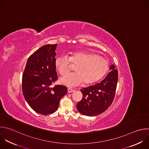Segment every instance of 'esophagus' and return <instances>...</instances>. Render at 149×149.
Wrapping results in <instances>:
<instances>
[{
  "label": "esophagus",
  "mask_w": 149,
  "mask_h": 149,
  "mask_svg": "<svg viewBox=\"0 0 149 149\" xmlns=\"http://www.w3.org/2000/svg\"><path fill=\"white\" fill-rule=\"evenodd\" d=\"M74 90H73L72 89H71V88H68V93H71V92H74Z\"/></svg>",
  "instance_id": "esophagus-1"
}]
</instances>
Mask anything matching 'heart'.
Returning <instances> with one entry per match:
<instances>
[{"instance_id":"heart-1","label":"heart","mask_w":149,"mask_h":149,"mask_svg":"<svg viewBox=\"0 0 149 149\" xmlns=\"http://www.w3.org/2000/svg\"><path fill=\"white\" fill-rule=\"evenodd\" d=\"M71 63L77 65L76 72L68 74L60 79V82L68 86L93 83L106 74L108 69L107 61L93 53L79 51L74 52L70 57L61 55L56 58V67L58 72L64 75L71 70Z\"/></svg>"}]
</instances>
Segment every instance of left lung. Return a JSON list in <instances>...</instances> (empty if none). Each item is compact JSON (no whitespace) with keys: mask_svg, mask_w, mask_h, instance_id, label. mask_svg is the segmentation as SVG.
<instances>
[{"mask_svg":"<svg viewBox=\"0 0 149 149\" xmlns=\"http://www.w3.org/2000/svg\"><path fill=\"white\" fill-rule=\"evenodd\" d=\"M110 72L100 83L81 89L82 100L77 105L82 114L94 116L105 112L112 104L115 95L118 74L113 64L109 67Z\"/></svg>","mask_w":149,"mask_h":149,"instance_id":"1","label":"left lung"}]
</instances>
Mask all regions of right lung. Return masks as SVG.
I'll list each match as a JSON object with an SVG mask.
<instances>
[{
    "mask_svg": "<svg viewBox=\"0 0 149 149\" xmlns=\"http://www.w3.org/2000/svg\"><path fill=\"white\" fill-rule=\"evenodd\" d=\"M57 44L38 48L27 61L22 77V90L29 106L43 115L54 113L61 98L67 93L64 85H51L57 79L55 64Z\"/></svg>",
    "mask_w": 149,
    "mask_h": 149,
    "instance_id": "obj_1",
    "label": "right lung"
}]
</instances>
